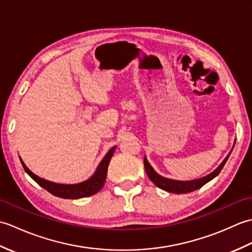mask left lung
I'll return each instance as SVG.
<instances>
[{"label":"left lung","instance_id":"1","mask_svg":"<svg viewBox=\"0 0 252 252\" xmlns=\"http://www.w3.org/2000/svg\"><path fill=\"white\" fill-rule=\"evenodd\" d=\"M234 148V146H233ZM233 148L231 149V152L228 153L227 156L224 158L223 161L219 164V167L212 171L211 173H209L208 175L203 176V178L200 179H196V180H190V181H178V180H172V179H167L164 176L158 174L156 171L154 170V168L151 165V163L148 162V160L146 157H144V167H145L146 173L148 175L149 180H151L153 183L158 186L159 189H161L165 191L169 192H174V194H185V192H190L194 191L196 189H199L200 187H202L205 184H207L208 182H210L213 180L216 176L221 172V170L223 169L224 164L227 161V159L231 155Z\"/></svg>","mask_w":252,"mask_h":252}]
</instances>
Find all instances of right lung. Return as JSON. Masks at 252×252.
I'll return each mask as SVG.
<instances>
[{"instance_id": "right-lung-1", "label": "right lung", "mask_w": 252, "mask_h": 252, "mask_svg": "<svg viewBox=\"0 0 252 252\" xmlns=\"http://www.w3.org/2000/svg\"><path fill=\"white\" fill-rule=\"evenodd\" d=\"M115 149H116V146L109 149V152L105 155V157L99 162L97 168L95 170V172L93 173L92 176H91V178L81 182V183H77V184H60V183H55V182H51V181L42 179L27 168V165L23 161V159L20 157L19 159L25 171L31 176V179L34 180L37 184H39L41 187H43V189H46L49 192H51L52 195H54L56 197L65 198V199H79V198L92 196L101 189V187H103L105 184L107 170H108V164L110 162L112 155L115 153Z\"/></svg>"}]
</instances>
